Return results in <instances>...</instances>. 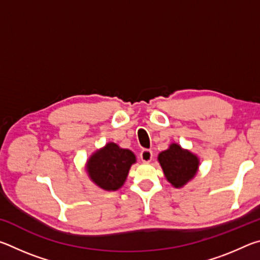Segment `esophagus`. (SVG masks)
<instances>
[{"instance_id": "obj_1", "label": "esophagus", "mask_w": 260, "mask_h": 260, "mask_svg": "<svg viewBox=\"0 0 260 260\" xmlns=\"http://www.w3.org/2000/svg\"><path fill=\"white\" fill-rule=\"evenodd\" d=\"M140 158L143 162H150L152 159V151L148 150V149H144V150L141 151Z\"/></svg>"}]
</instances>
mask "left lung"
I'll return each mask as SVG.
<instances>
[{"instance_id":"left-lung-1","label":"left lung","mask_w":260,"mask_h":260,"mask_svg":"<svg viewBox=\"0 0 260 260\" xmlns=\"http://www.w3.org/2000/svg\"><path fill=\"white\" fill-rule=\"evenodd\" d=\"M157 159L166 180L174 188H182L195 178L201 164L199 156L175 142L159 152Z\"/></svg>"}]
</instances>
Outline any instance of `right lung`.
I'll return each mask as SVG.
<instances>
[{
	"instance_id": "add662e5",
	"label": "right lung",
	"mask_w": 260,
	"mask_h": 260,
	"mask_svg": "<svg viewBox=\"0 0 260 260\" xmlns=\"http://www.w3.org/2000/svg\"><path fill=\"white\" fill-rule=\"evenodd\" d=\"M135 162L136 156L133 151L109 142L91 153L86 161L85 170L96 186L107 191H116L124 186L131 166Z\"/></svg>"
}]
</instances>
